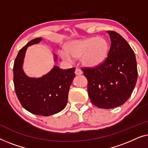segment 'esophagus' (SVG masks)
Segmentation results:
<instances>
[{"instance_id": "1", "label": "esophagus", "mask_w": 148, "mask_h": 148, "mask_svg": "<svg viewBox=\"0 0 148 148\" xmlns=\"http://www.w3.org/2000/svg\"><path fill=\"white\" fill-rule=\"evenodd\" d=\"M75 74H76V75H80L82 74V71L79 68H76V70H75Z\"/></svg>"}]
</instances>
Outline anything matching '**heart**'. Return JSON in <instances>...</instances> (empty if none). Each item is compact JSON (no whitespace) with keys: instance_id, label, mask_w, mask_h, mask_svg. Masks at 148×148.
<instances>
[{"instance_id":"b5f03b06","label":"heart","mask_w":148,"mask_h":148,"mask_svg":"<svg viewBox=\"0 0 148 148\" xmlns=\"http://www.w3.org/2000/svg\"><path fill=\"white\" fill-rule=\"evenodd\" d=\"M66 51L60 50L62 59L71 62L72 58H80L86 67L99 66L107 59L109 50V43L104 37H92L69 41L66 45Z\"/></svg>"}]
</instances>
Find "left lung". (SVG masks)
<instances>
[{
  "mask_svg": "<svg viewBox=\"0 0 148 148\" xmlns=\"http://www.w3.org/2000/svg\"><path fill=\"white\" fill-rule=\"evenodd\" d=\"M111 47L107 59L94 68H82L88 80V93L93 105L101 109H112L127 101L137 78L134 51L116 32L107 31Z\"/></svg>",
  "mask_w": 148,
  "mask_h": 148,
  "instance_id": "left-lung-1",
  "label": "left lung"
}]
</instances>
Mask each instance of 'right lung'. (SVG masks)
I'll list each match as a JSON object with an SVG mask.
<instances>
[{
	"instance_id": "right-lung-1",
	"label": "right lung",
	"mask_w": 148,
	"mask_h": 148,
	"mask_svg": "<svg viewBox=\"0 0 148 148\" xmlns=\"http://www.w3.org/2000/svg\"><path fill=\"white\" fill-rule=\"evenodd\" d=\"M40 41L41 37L32 39L18 51L14 62L13 82L16 95L25 109L37 115L49 116L62 111L67 105L76 68L63 70L55 66L41 78L27 76L22 68L25 51L28 46Z\"/></svg>"
}]
</instances>
